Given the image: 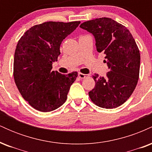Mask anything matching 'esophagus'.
<instances>
[{
  "mask_svg": "<svg viewBox=\"0 0 152 152\" xmlns=\"http://www.w3.org/2000/svg\"><path fill=\"white\" fill-rule=\"evenodd\" d=\"M88 75L82 74V73H79V74H78V77L80 78H85L86 77H88Z\"/></svg>",
  "mask_w": 152,
  "mask_h": 152,
  "instance_id": "obj_1",
  "label": "esophagus"
}]
</instances>
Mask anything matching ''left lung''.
Returning a JSON list of instances; mask_svg holds the SVG:
<instances>
[{
    "instance_id": "left-lung-1",
    "label": "left lung",
    "mask_w": 152,
    "mask_h": 152,
    "mask_svg": "<svg viewBox=\"0 0 152 152\" xmlns=\"http://www.w3.org/2000/svg\"><path fill=\"white\" fill-rule=\"evenodd\" d=\"M80 27L94 35L109 71L105 78L93 76L96 84L88 92L91 100L99 107H118L131 96L139 80L140 53L135 40L126 27L109 18L88 20Z\"/></svg>"
}]
</instances>
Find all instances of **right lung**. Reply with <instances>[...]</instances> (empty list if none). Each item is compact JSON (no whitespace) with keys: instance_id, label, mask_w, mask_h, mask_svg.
Here are the masks:
<instances>
[{"instance_id":"obj_1","label":"right lung","mask_w":152,"mask_h":152,"mask_svg":"<svg viewBox=\"0 0 152 152\" xmlns=\"http://www.w3.org/2000/svg\"><path fill=\"white\" fill-rule=\"evenodd\" d=\"M80 21H48L30 28L19 39L13 62V77L21 96L38 111L48 112L65 103L76 71L65 75L52 71L63 40Z\"/></svg>"}]
</instances>
